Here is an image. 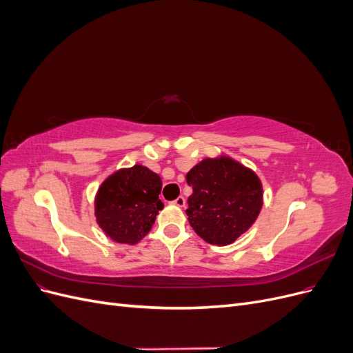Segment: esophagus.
Segmentation results:
<instances>
[{
    "mask_svg": "<svg viewBox=\"0 0 353 353\" xmlns=\"http://www.w3.org/2000/svg\"><path fill=\"white\" fill-rule=\"evenodd\" d=\"M174 205H175V206H178V208H184V206H185V199H184L183 196L176 197V199L174 200Z\"/></svg>",
    "mask_w": 353,
    "mask_h": 353,
    "instance_id": "obj_1",
    "label": "esophagus"
}]
</instances>
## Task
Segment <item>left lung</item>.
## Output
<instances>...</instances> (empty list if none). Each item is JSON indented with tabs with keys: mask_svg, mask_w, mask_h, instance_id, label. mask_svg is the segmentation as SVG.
Instances as JSON below:
<instances>
[{
	"mask_svg": "<svg viewBox=\"0 0 353 353\" xmlns=\"http://www.w3.org/2000/svg\"><path fill=\"white\" fill-rule=\"evenodd\" d=\"M190 225L215 245H227L248 231L262 209V184L253 170L230 157L205 159L187 174Z\"/></svg>",
	"mask_w": 353,
	"mask_h": 353,
	"instance_id": "left-lung-1",
	"label": "left lung"
}]
</instances>
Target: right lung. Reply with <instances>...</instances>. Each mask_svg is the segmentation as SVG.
I'll return each instance as SVG.
<instances>
[{
	"instance_id": "right-lung-1",
	"label": "right lung",
	"mask_w": 353,
	"mask_h": 353,
	"mask_svg": "<svg viewBox=\"0 0 353 353\" xmlns=\"http://www.w3.org/2000/svg\"><path fill=\"white\" fill-rule=\"evenodd\" d=\"M160 188V176L141 165L117 170L105 179L95 197V216L105 236L123 244L140 241L163 209Z\"/></svg>"
}]
</instances>
